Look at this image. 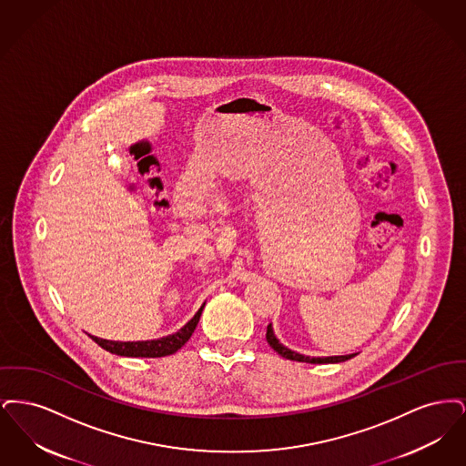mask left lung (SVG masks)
I'll return each instance as SVG.
<instances>
[{
    "instance_id": "8db88e82",
    "label": "left lung",
    "mask_w": 466,
    "mask_h": 466,
    "mask_svg": "<svg viewBox=\"0 0 466 466\" xmlns=\"http://www.w3.org/2000/svg\"><path fill=\"white\" fill-rule=\"evenodd\" d=\"M267 342H268V346L278 353V355L283 356V358H287V360H293V361H304V363H340V361H346V360H351L353 356L356 355H344V356H325V358H312V356H304L300 355V353H295V351H291L289 350L287 346H283L279 340H278V337L274 335V330H272V325L268 323L267 325V333H266Z\"/></svg>"
}]
</instances>
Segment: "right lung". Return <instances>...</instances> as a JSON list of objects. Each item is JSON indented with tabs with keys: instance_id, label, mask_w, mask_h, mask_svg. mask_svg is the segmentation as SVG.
<instances>
[{
	"instance_id": "right-lung-1",
	"label": "right lung",
	"mask_w": 466,
	"mask_h": 466,
	"mask_svg": "<svg viewBox=\"0 0 466 466\" xmlns=\"http://www.w3.org/2000/svg\"><path fill=\"white\" fill-rule=\"evenodd\" d=\"M206 302L200 306V309L196 312V316L177 333L167 335V337H160L157 340H137V342H118V340H106V339H99V337H92V340L96 344H99L103 350L110 351L113 355L118 356H133V358H160V356H169L177 353V350L192 337V333L196 330L198 323H199L200 314L204 309Z\"/></svg>"
}]
</instances>
